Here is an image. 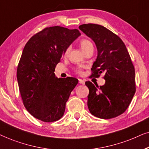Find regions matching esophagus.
I'll list each match as a JSON object with an SVG mask.
<instances>
[{
    "label": "esophagus",
    "instance_id": "34e87169",
    "mask_svg": "<svg viewBox=\"0 0 149 149\" xmlns=\"http://www.w3.org/2000/svg\"><path fill=\"white\" fill-rule=\"evenodd\" d=\"M79 83H80V84H84L85 82H84V80H82V79H79Z\"/></svg>",
    "mask_w": 149,
    "mask_h": 149
}]
</instances>
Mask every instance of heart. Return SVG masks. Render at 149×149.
I'll return each mask as SVG.
<instances>
[{
	"instance_id": "obj_1",
	"label": "heart",
	"mask_w": 149,
	"mask_h": 149,
	"mask_svg": "<svg viewBox=\"0 0 149 149\" xmlns=\"http://www.w3.org/2000/svg\"><path fill=\"white\" fill-rule=\"evenodd\" d=\"M80 46H81V49H82V50L84 52H86L87 49H88L89 48H91V47H93V43H91L90 41L88 40V39H83V40L81 41ZM68 50H69V49H67V51ZM76 71H77V72L81 73L80 69H77Z\"/></svg>"
}]
</instances>
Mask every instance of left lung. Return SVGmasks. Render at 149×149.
<instances>
[{"mask_svg": "<svg viewBox=\"0 0 149 149\" xmlns=\"http://www.w3.org/2000/svg\"><path fill=\"white\" fill-rule=\"evenodd\" d=\"M79 29L97 49L91 76L97 78L104 73L106 80L100 86L90 81L85 82L89 89L88 110L100 118L116 117L127 110L136 93L135 69L127 49L119 37L103 26L88 24Z\"/></svg>", "mask_w": 149, "mask_h": 149, "instance_id": "left-lung-1", "label": "left lung"}]
</instances>
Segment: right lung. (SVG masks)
Wrapping results in <instances>:
<instances>
[{
	"label": "right lung",
	"instance_id": "1",
	"mask_svg": "<svg viewBox=\"0 0 149 149\" xmlns=\"http://www.w3.org/2000/svg\"><path fill=\"white\" fill-rule=\"evenodd\" d=\"M81 33L78 29L45 28L24 47L17 69L19 90L26 109L43 122L58 120L65 110L78 79L58 78L54 71L67 49Z\"/></svg>",
	"mask_w": 149,
	"mask_h": 149
}]
</instances>
